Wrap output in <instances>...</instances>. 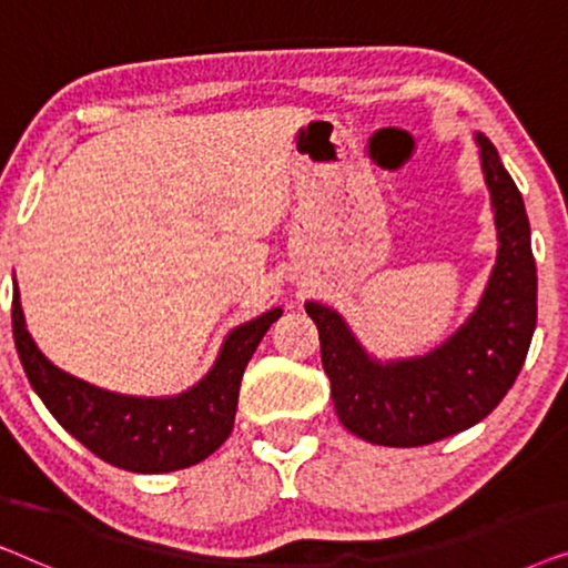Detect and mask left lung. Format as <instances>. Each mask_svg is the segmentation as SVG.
Here are the masks:
<instances>
[{"mask_svg": "<svg viewBox=\"0 0 568 568\" xmlns=\"http://www.w3.org/2000/svg\"><path fill=\"white\" fill-rule=\"evenodd\" d=\"M499 235L496 266L473 315L424 356L377 362L336 310L305 302L341 424L385 447H422L470 429L499 406L523 369L538 321L530 222L499 152L476 134Z\"/></svg>", "mask_w": 568, "mask_h": 568, "instance_id": "obj_1", "label": "left lung"}]
</instances>
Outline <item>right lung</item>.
Segmentation results:
<instances>
[{"label": "right lung", "mask_w": 568, "mask_h": 568, "mask_svg": "<svg viewBox=\"0 0 568 568\" xmlns=\"http://www.w3.org/2000/svg\"><path fill=\"white\" fill-rule=\"evenodd\" d=\"M282 310L237 325L224 338L209 375L173 398H134L95 387L53 367L30 338L12 292V336L28 383L51 416L100 460L131 473H170L196 465L220 449L235 424L240 379Z\"/></svg>", "instance_id": "add662e5"}]
</instances>
